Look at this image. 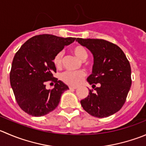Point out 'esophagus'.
<instances>
[{
    "mask_svg": "<svg viewBox=\"0 0 146 146\" xmlns=\"http://www.w3.org/2000/svg\"><path fill=\"white\" fill-rule=\"evenodd\" d=\"M76 88H77V87H75V86H69L70 90H76Z\"/></svg>",
    "mask_w": 146,
    "mask_h": 146,
    "instance_id": "34e87169",
    "label": "esophagus"
}]
</instances>
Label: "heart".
I'll use <instances>...</instances> for the list:
<instances>
[{"label": "heart", "mask_w": 146, "mask_h": 146, "mask_svg": "<svg viewBox=\"0 0 146 146\" xmlns=\"http://www.w3.org/2000/svg\"><path fill=\"white\" fill-rule=\"evenodd\" d=\"M70 51L80 60H86L88 57L86 49L81 45H75L70 49ZM53 63L56 68H61L63 66V53L58 52L55 55L53 59ZM86 73L84 70H78L76 72L66 71L62 73L60 79L66 84L70 86H76L85 78Z\"/></svg>", "instance_id": "obj_1"}]
</instances>
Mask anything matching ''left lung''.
<instances>
[{"label": "left lung", "mask_w": 146, "mask_h": 146, "mask_svg": "<svg viewBox=\"0 0 146 146\" xmlns=\"http://www.w3.org/2000/svg\"><path fill=\"white\" fill-rule=\"evenodd\" d=\"M76 41L88 48L94 58L93 73L87 80L95 92L89 90L88 96L80 100L82 107L93 116H110L121 110L131 88L129 61L117 45L108 40L78 38Z\"/></svg>", "instance_id": "1"}]
</instances>
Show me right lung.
<instances>
[{"mask_svg": "<svg viewBox=\"0 0 146 146\" xmlns=\"http://www.w3.org/2000/svg\"><path fill=\"white\" fill-rule=\"evenodd\" d=\"M76 39L50 34L35 35L16 52L10 81L15 100L23 111L32 116H43L57 107L62 93L68 87L53 77L56 68L53 59L65 46ZM48 81L55 83L54 89L45 88Z\"/></svg>", "mask_w": 146, "mask_h": 146, "instance_id": "right-lung-1", "label": "right lung"}]
</instances>
